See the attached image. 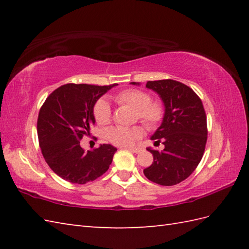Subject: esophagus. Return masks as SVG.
Here are the masks:
<instances>
[{"label":"esophagus","instance_id":"obj_1","mask_svg":"<svg viewBox=\"0 0 249 249\" xmlns=\"http://www.w3.org/2000/svg\"><path fill=\"white\" fill-rule=\"evenodd\" d=\"M141 147H130L129 151H131L133 153H140L141 152Z\"/></svg>","mask_w":249,"mask_h":249}]
</instances>
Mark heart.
Masks as SVG:
<instances>
[{
	"label": "heart",
	"mask_w": 249,
	"mask_h": 249,
	"mask_svg": "<svg viewBox=\"0 0 249 249\" xmlns=\"http://www.w3.org/2000/svg\"><path fill=\"white\" fill-rule=\"evenodd\" d=\"M116 102L128 106L136 110V119L140 120L147 129H155L161 123L165 115V107L158 99H151V95L138 89H128L115 96ZM94 118L100 125L108 124L111 121V109L107 100L102 98L94 106ZM143 136L141 126L123 127L115 126L106 133L107 139L118 146H130Z\"/></svg>",
	"instance_id": "obj_1"
}]
</instances>
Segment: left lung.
I'll list each match as a JSON object with an SVG mask.
<instances>
[{"label":"left lung","instance_id":"1","mask_svg":"<svg viewBox=\"0 0 249 249\" xmlns=\"http://www.w3.org/2000/svg\"><path fill=\"white\" fill-rule=\"evenodd\" d=\"M145 87L160 95L165 106L161 125L151 137L165 149L147 147L154 160L143 173L152 182L172 186L186 179L203 156L208 139L205 111L198 95L182 82L166 79L147 81Z\"/></svg>","mask_w":249,"mask_h":249}]
</instances>
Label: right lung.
Returning <instances> with one entry per match:
<instances>
[{"label":"right lung","instance_id":"1","mask_svg":"<svg viewBox=\"0 0 249 249\" xmlns=\"http://www.w3.org/2000/svg\"><path fill=\"white\" fill-rule=\"evenodd\" d=\"M115 86L67 83L54 89L41 106L37 120L40 150L51 170L63 179L86 184L109 169L116 147L102 144L84 151L80 140L89 135V126L95 123V104Z\"/></svg>","mask_w":249,"mask_h":249}]
</instances>
